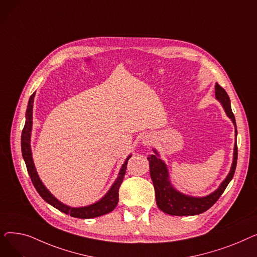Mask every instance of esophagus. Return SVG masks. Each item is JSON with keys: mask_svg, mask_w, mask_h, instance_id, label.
Returning a JSON list of instances; mask_svg holds the SVG:
<instances>
[{"mask_svg": "<svg viewBox=\"0 0 257 257\" xmlns=\"http://www.w3.org/2000/svg\"><path fill=\"white\" fill-rule=\"evenodd\" d=\"M142 141L145 146H151L154 143V137L152 134H146V136L143 137Z\"/></svg>", "mask_w": 257, "mask_h": 257, "instance_id": "esophagus-1", "label": "esophagus"}]
</instances>
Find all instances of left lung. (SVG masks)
<instances>
[{
    "label": "left lung",
    "instance_id": "obj_1",
    "mask_svg": "<svg viewBox=\"0 0 257 257\" xmlns=\"http://www.w3.org/2000/svg\"><path fill=\"white\" fill-rule=\"evenodd\" d=\"M215 90V99H217L224 110L227 116L231 119L234 125V132H235V144L233 148V159L232 165L229 171L226 178L221 182L219 187L214 192L206 195L204 197H194L183 194L179 192L176 187H175L171 180L169 170L165 161L160 158V155L156 149H153V154L148 156L150 166V176L154 185L155 190V198H156V204L160 210L164 212L171 214V215H196L209 209L221 195L224 193L225 188L227 187L228 183L231 181L233 178V175L236 168V161H237V146H236V137H237V130H236V123L234 114L231 110L230 99H229L227 92L225 89L220 86L218 83H215L214 86Z\"/></svg>",
    "mask_w": 257,
    "mask_h": 257
}]
</instances>
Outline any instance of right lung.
<instances>
[{
  "label": "right lung",
  "mask_w": 257,
  "mask_h": 257,
  "mask_svg": "<svg viewBox=\"0 0 257 257\" xmlns=\"http://www.w3.org/2000/svg\"><path fill=\"white\" fill-rule=\"evenodd\" d=\"M34 97H35V92H33L32 96L29 99L28 106H27V110H26V123L22 132V140H21V145H22V153H23V158L25 160V164L27 167V170H28L29 176L32 180V183L34 187L36 188L37 193L40 195L47 203L52 205L53 207L57 208L61 212H64L66 214H70L71 217L78 218V219H91V218H97L101 217L103 214H106L108 212L112 211L118 202V188L123 182L124 176L126 174V169H127V163L131 155H128V157L125 159L124 164L121 165V168L118 172V175L116 179L114 180L113 184L111 187L99 201L94 202V203L87 205V206H82V207H72L62 203L61 201H59L57 198L54 197L51 192L48 190V188L45 186L43 181L40 180L34 161L32 157V150H31V132H32V124H33V103H34Z\"/></svg>",
  "instance_id": "obj_1"
}]
</instances>
